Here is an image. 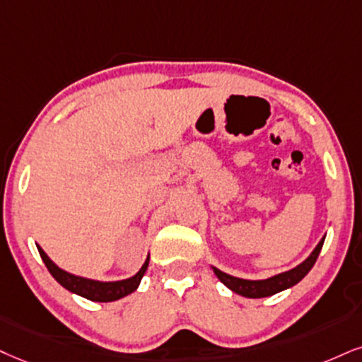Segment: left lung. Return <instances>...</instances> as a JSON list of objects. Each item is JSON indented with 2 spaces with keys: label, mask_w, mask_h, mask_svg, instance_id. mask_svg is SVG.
<instances>
[{
  "label": "left lung",
  "mask_w": 362,
  "mask_h": 362,
  "mask_svg": "<svg viewBox=\"0 0 362 362\" xmlns=\"http://www.w3.org/2000/svg\"><path fill=\"white\" fill-rule=\"evenodd\" d=\"M325 236H322V240L317 243V247L314 248V252L310 253L309 257L305 258L300 265H297L296 269L282 272V274L270 276V279L265 280H247V279H238V276L228 275L225 272L218 270L216 267H211L215 275L220 279L221 284H225L231 292L238 293V296L248 297V298H262V297H270L275 296V293L282 292L285 288L293 287V285L300 282L304 276L309 274L312 267H314L315 260H317L320 250H322Z\"/></svg>",
  "instance_id": "8db88e82"
}]
</instances>
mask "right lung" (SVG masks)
<instances>
[{
	"instance_id": "obj_1",
	"label": "right lung",
	"mask_w": 362,
	"mask_h": 362,
	"mask_svg": "<svg viewBox=\"0 0 362 362\" xmlns=\"http://www.w3.org/2000/svg\"><path fill=\"white\" fill-rule=\"evenodd\" d=\"M37 248L43 263L47 265L48 272H50L53 279H55L62 287L77 293L80 297L88 298V300L92 302H114L129 296V293H132L134 290L139 287L141 279L144 276L147 265H149V257H147L144 265L141 267V270L137 272L136 275L129 276L126 280H117V282H100V280L86 279V276H78L62 270L60 267L55 265V263L50 260V257L43 252V248L40 247V245H37Z\"/></svg>"
}]
</instances>
